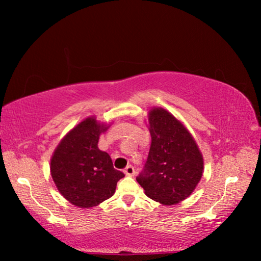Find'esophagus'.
<instances>
[{
  "instance_id": "obj_1",
  "label": "esophagus",
  "mask_w": 261,
  "mask_h": 261,
  "mask_svg": "<svg viewBox=\"0 0 261 261\" xmlns=\"http://www.w3.org/2000/svg\"><path fill=\"white\" fill-rule=\"evenodd\" d=\"M124 174L126 175V176H134L135 175V168L132 167L131 165L130 166H127L125 169H124Z\"/></svg>"
}]
</instances>
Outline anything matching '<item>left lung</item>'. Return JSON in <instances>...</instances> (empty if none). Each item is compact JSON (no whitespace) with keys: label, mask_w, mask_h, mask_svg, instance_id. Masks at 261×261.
Returning <instances> with one entry per match:
<instances>
[{"label":"left lung","mask_w":261,"mask_h":261,"mask_svg":"<svg viewBox=\"0 0 261 261\" xmlns=\"http://www.w3.org/2000/svg\"><path fill=\"white\" fill-rule=\"evenodd\" d=\"M148 130L151 147L137 182L151 199L166 206L178 204L200 182L204 158L190 131L167 109L149 110Z\"/></svg>","instance_id":"1"}]
</instances>
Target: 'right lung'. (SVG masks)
I'll list each match as a JSON object with an SVG mask.
<instances>
[{
    "label": "right lung",
    "mask_w": 261,
    "mask_h": 261,
    "mask_svg": "<svg viewBox=\"0 0 261 261\" xmlns=\"http://www.w3.org/2000/svg\"><path fill=\"white\" fill-rule=\"evenodd\" d=\"M110 124L95 116L83 120L65 135L50 159V175L69 202L91 208L109 199L124 174L114 168L112 158L98 147L100 135Z\"/></svg>",
    "instance_id": "right-lung-1"
}]
</instances>
